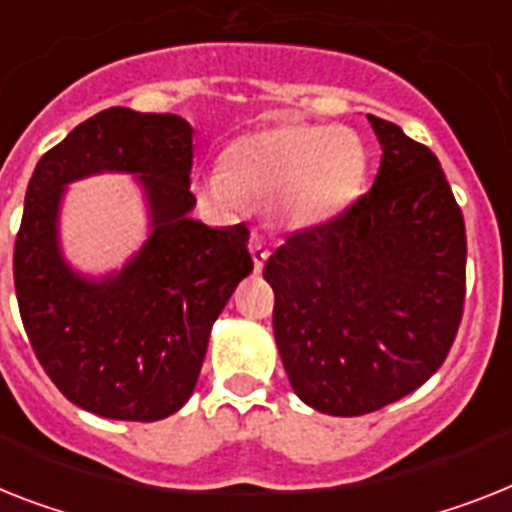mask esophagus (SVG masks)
<instances>
[{
    "mask_svg": "<svg viewBox=\"0 0 512 512\" xmlns=\"http://www.w3.org/2000/svg\"><path fill=\"white\" fill-rule=\"evenodd\" d=\"M248 248H251L253 266H256V272H261V266H264V261L269 259V246H266V240L261 238V235H253L251 243H248Z\"/></svg>",
    "mask_w": 512,
    "mask_h": 512,
    "instance_id": "1",
    "label": "esophagus"
}]
</instances>
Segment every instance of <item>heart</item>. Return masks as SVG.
<instances>
[{
  "label": "heart",
  "instance_id": "1",
  "mask_svg": "<svg viewBox=\"0 0 512 512\" xmlns=\"http://www.w3.org/2000/svg\"><path fill=\"white\" fill-rule=\"evenodd\" d=\"M363 180L366 154L350 130L285 122L235 138L204 190L227 209L243 196L274 201L287 225L319 227L356 201Z\"/></svg>",
  "mask_w": 512,
  "mask_h": 512
}]
</instances>
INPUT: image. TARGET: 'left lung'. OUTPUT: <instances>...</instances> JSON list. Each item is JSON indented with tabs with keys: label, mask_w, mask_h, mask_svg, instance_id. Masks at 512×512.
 <instances>
[{
	"label": "left lung",
	"mask_w": 512,
	"mask_h": 512,
	"mask_svg": "<svg viewBox=\"0 0 512 512\" xmlns=\"http://www.w3.org/2000/svg\"><path fill=\"white\" fill-rule=\"evenodd\" d=\"M382 164L340 217L269 256L274 340L295 395L363 416L411 395L445 363L466 301V225L439 159L369 114Z\"/></svg>",
	"instance_id": "obj_1"
}]
</instances>
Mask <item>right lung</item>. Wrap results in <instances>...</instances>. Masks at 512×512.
<instances>
[{
    "mask_svg": "<svg viewBox=\"0 0 512 512\" xmlns=\"http://www.w3.org/2000/svg\"><path fill=\"white\" fill-rule=\"evenodd\" d=\"M138 171L155 230L120 275L86 281L61 261L67 182ZM193 128L177 114L112 107L38 159L15 238V293L38 363L70 403L117 421H159L193 395L211 324L253 269L248 227L188 217Z\"/></svg>",
    "mask_w": 512,
    "mask_h": 512,
    "instance_id": "obj_1",
    "label": "right lung"
}]
</instances>
